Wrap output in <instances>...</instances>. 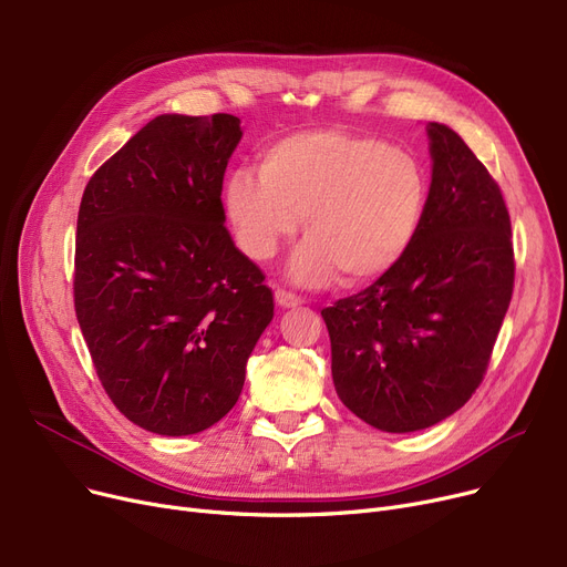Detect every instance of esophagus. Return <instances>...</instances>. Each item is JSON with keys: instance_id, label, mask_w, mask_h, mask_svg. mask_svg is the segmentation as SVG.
<instances>
[{"instance_id": "esophagus-1", "label": "esophagus", "mask_w": 567, "mask_h": 567, "mask_svg": "<svg viewBox=\"0 0 567 567\" xmlns=\"http://www.w3.org/2000/svg\"><path fill=\"white\" fill-rule=\"evenodd\" d=\"M276 303H278L280 308L289 310V308H299L303 301H301V296H296V293L285 291V289H278V291H276Z\"/></svg>"}]
</instances>
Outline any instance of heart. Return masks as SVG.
I'll list each match as a JSON object with an SVG mask.
<instances>
[{
	"mask_svg": "<svg viewBox=\"0 0 567 567\" xmlns=\"http://www.w3.org/2000/svg\"><path fill=\"white\" fill-rule=\"evenodd\" d=\"M427 174L411 152L344 128L287 135L264 148L259 172L236 167L223 208L238 248L271 259L303 218L287 276L303 287L368 285L406 255L427 212Z\"/></svg>",
	"mask_w": 567,
	"mask_h": 567,
	"instance_id": "b5f03b06",
	"label": "heart"
}]
</instances>
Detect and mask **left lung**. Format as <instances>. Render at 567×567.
I'll return each mask as SVG.
<instances>
[{
  "label": "left lung",
  "instance_id": "1",
  "mask_svg": "<svg viewBox=\"0 0 567 567\" xmlns=\"http://www.w3.org/2000/svg\"><path fill=\"white\" fill-rule=\"evenodd\" d=\"M425 131L432 184L419 236L374 285L321 310L338 398L393 434L432 427L468 402L515 282L501 188L453 128Z\"/></svg>",
  "mask_w": 567,
  "mask_h": 567
}]
</instances>
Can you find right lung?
<instances>
[{"label": "right lung", "instance_id": "add662e5", "mask_svg": "<svg viewBox=\"0 0 567 567\" xmlns=\"http://www.w3.org/2000/svg\"><path fill=\"white\" fill-rule=\"evenodd\" d=\"M231 114H161L99 167L75 238V315L105 393L161 436L216 425L244 391L274 293L220 202Z\"/></svg>", "mask_w": 567, "mask_h": 567}]
</instances>
